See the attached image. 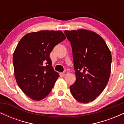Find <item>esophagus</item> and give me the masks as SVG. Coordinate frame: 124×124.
<instances>
[{"mask_svg":"<svg viewBox=\"0 0 124 124\" xmlns=\"http://www.w3.org/2000/svg\"><path fill=\"white\" fill-rule=\"evenodd\" d=\"M68 73H69V72H68V70H65V71H64V72H63V73H62V74H63V76H65V75H68Z\"/></svg>","mask_w":124,"mask_h":124,"instance_id":"1","label":"esophagus"}]
</instances>
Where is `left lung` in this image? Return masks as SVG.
<instances>
[{"label":"left lung","instance_id":"1","mask_svg":"<svg viewBox=\"0 0 124 124\" xmlns=\"http://www.w3.org/2000/svg\"><path fill=\"white\" fill-rule=\"evenodd\" d=\"M72 48L76 80L70 86L78 101H94L104 90L111 73V53L103 38L84 29L64 31Z\"/></svg>","mask_w":124,"mask_h":124}]
</instances>
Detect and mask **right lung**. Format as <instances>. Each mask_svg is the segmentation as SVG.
<instances>
[{"mask_svg":"<svg viewBox=\"0 0 124 124\" xmlns=\"http://www.w3.org/2000/svg\"><path fill=\"white\" fill-rule=\"evenodd\" d=\"M65 38L61 31L41 30L27 34L17 45L13 55L16 80L31 99L46 97L59 77L52 66L49 54Z\"/></svg>","mask_w":124,"mask_h":124,"instance_id":"add662e5","label":"right lung"}]
</instances>
